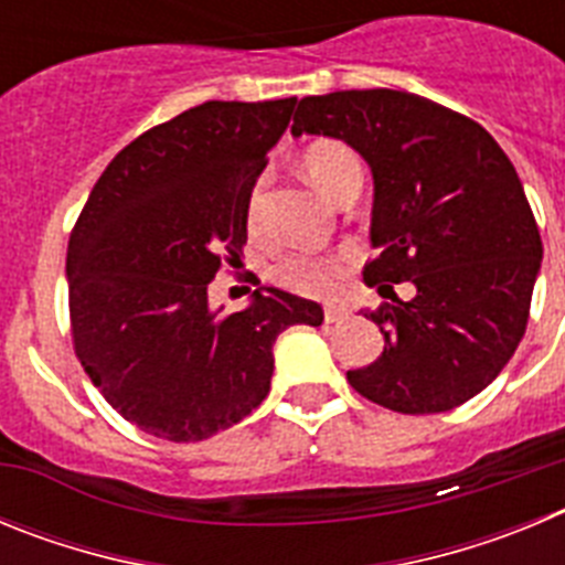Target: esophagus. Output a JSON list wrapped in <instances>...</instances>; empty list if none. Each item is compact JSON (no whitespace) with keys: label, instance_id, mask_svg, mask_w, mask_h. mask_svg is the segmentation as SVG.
I'll list each match as a JSON object with an SVG mask.
<instances>
[{"label":"esophagus","instance_id":"1","mask_svg":"<svg viewBox=\"0 0 565 565\" xmlns=\"http://www.w3.org/2000/svg\"><path fill=\"white\" fill-rule=\"evenodd\" d=\"M348 319V311L339 306H328L326 308V326H339V322H344Z\"/></svg>","mask_w":565,"mask_h":565}]
</instances>
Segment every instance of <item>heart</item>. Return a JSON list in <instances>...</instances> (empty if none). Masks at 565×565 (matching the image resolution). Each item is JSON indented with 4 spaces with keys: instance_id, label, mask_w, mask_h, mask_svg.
<instances>
[{
    "instance_id": "heart-1",
    "label": "heart",
    "mask_w": 565,
    "mask_h": 565,
    "mask_svg": "<svg viewBox=\"0 0 565 565\" xmlns=\"http://www.w3.org/2000/svg\"><path fill=\"white\" fill-rule=\"evenodd\" d=\"M359 169V158L353 154L351 147H344L342 141H313L302 152V172L308 181L319 189V192L331 198L337 194L339 183L348 174ZM263 206H266V178H259L248 198V228L254 234L263 226ZM342 271V259H317V257H286L277 266V279L282 286L294 288L299 294H311V297H322V294L333 291L337 274Z\"/></svg>"
}]
</instances>
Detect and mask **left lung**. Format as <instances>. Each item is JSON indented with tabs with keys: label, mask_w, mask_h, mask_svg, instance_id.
I'll list each match as a JSON object with an SVG mask.
<instances>
[{
	"label": "left lung",
	"mask_w": 565,
	"mask_h": 565,
	"mask_svg": "<svg viewBox=\"0 0 565 565\" xmlns=\"http://www.w3.org/2000/svg\"><path fill=\"white\" fill-rule=\"evenodd\" d=\"M291 135H328L362 154L379 252L364 282L416 286L411 302L371 313L384 351L348 371L353 391L411 416L478 396L523 339L543 259L507 152L467 115L384 87L302 98Z\"/></svg>",
	"instance_id": "obj_1"
}]
</instances>
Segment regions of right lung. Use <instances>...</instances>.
<instances>
[{
    "label": "right lung",
    "mask_w": 565,
    "mask_h": 565,
    "mask_svg": "<svg viewBox=\"0 0 565 565\" xmlns=\"http://www.w3.org/2000/svg\"><path fill=\"white\" fill-rule=\"evenodd\" d=\"M294 107L206 102L138 135L70 234L76 356L149 436L203 441L243 422L271 391L279 333L322 326L319 302L274 286L237 313L209 306L221 259L243 252L248 198Z\"/></svg>",
    "instance_id": "add662e5"
}]
</instances>
